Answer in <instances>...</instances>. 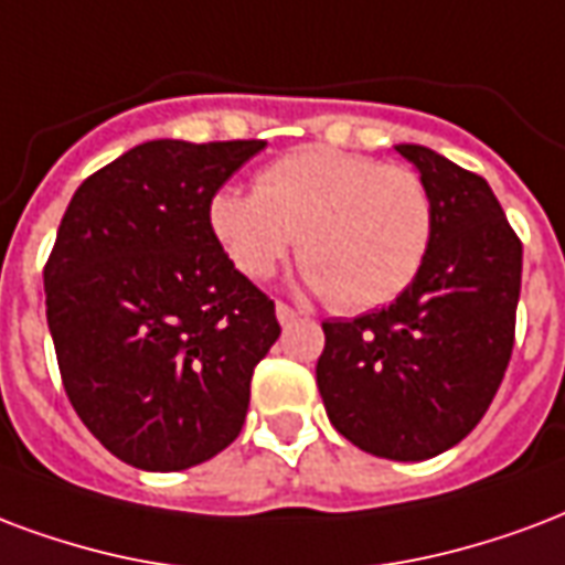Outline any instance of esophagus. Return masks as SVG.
<instances>
[{"label":"esophagus","instance_id":"obj_1","mask_svg":"<svg viewBox=\"0 0 565 565\" xmlns=\"http://www.w3.org/2000/svg\"><path fill=\"white\" fill-rule=\"evenodd\" d=\"M275 317H278V323L287 326V323H294V320H296V317H299V315H296V311H294V308H290V305L278 302V305H275Z\"/></svg>","mask_w":565,"mask_h":565}]
</instances>
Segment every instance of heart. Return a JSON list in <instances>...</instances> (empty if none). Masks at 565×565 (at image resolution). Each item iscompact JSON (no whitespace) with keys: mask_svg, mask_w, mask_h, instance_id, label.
<instances>
[{"mask_svg":"<svg viewBox=\"0 0 565 565\" xmlns=\"http://www.w3.org/2000/svg\"><path fill=\"white\" fill-rule=\"evenodd\" d=\"M209 230L236 269L260 281L299 242L305 284L341 311L398 299L428 257L434 203L407 167L311 146L263 167L254 194L221 188Z\"/></svg>","mask_w":565,"mask_h":565,"instance_id":"heart-1","label":"heart"}]
</instances>
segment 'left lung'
Listing matches in <instances>:
<instances>
[{"label":"left lung","mask_w":565,"mask_h":565,"mask_svg":"<svg viewBox=\"0 0 565 565\" xmlns=\"http://www.w3.org/2000/svg\"><path fill=\"white\" fill-rule=\"evenodd\" d=\"M395 152L431 194V248L395 302L326 320L317 388L335 431L362 452L425 461L473 431L500 388L515 344L521 242L482 177L428 146Z\"/></svg>","instance_id":"8db88e82"}]
</instances>
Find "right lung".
<instances>
[{
    "label": "right lung",
    "instance_id": "right-lung-1",
    "mask_svg": "<svg viewBox=\"0 0 565 565\" xmlns=\"http://www.w3.org/2000/svg\"><path fill=\"white\" fill-rule=\"evenodd\" d=\"M263 146L149 140L65 209L44 269L62 383L83 425L137 470H188L227 449L281 335L275 302L209 230V200Z\"/></svg>",
    "mask_w": 565,
    "mask_h": 565
}]
</instances>
